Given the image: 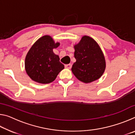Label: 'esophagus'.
<instances>
[{"instance_id":"34e87169","label":"esophagus","mask_w":135,"mask_h":135,"mask_svg":"<svg viewBox=\"0 0 135 135\" xmlns=\"http://www.w3.org/2000/svg\"><path fill=\"white\" fill-rule=\"evenodd\" d=\"M72 67V65L71 64H67V65H65V67L66 68H68V69H70Z\"/></svg>"}]
</instances>
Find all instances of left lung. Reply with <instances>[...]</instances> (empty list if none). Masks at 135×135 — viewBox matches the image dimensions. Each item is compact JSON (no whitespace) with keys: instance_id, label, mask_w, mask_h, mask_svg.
Wrapping results in <instances>:
<instances>
[{"instance_id":"1","label":"left lung","mask_w":135,"mask_h":135,"mask_svg":"<svg viewBox=\"0 0 135 135\" xmlns=\"http://www.w3.org/2000/svg\"><path fill=\"white\" fill-rule=\"evenodd\" d=\"M74 48L76 61L71 71L76 78L85 83L99 79L105 70L106 62L98 43L89 36H83Z\"/></svg>"}]
</instances>
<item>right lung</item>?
Listing matches in <instances>:
<instances>
[{"instance_id": "add662e5", "label": "right lung", "mask_w": 135, "mask_h": 135, "mask_svg": "<svg viewBox=\"0 0 135 135\" xmlns=\"http://www.w3.org/2000/svg\"><path fill=\"white\" fill-rule=\"evenodd\" d=\"M60 43L55 42L49 35L38 38L32 45L25 59V69L31 80L37 83L47 84L54 81L64 65L59 61L53 49Z\"/></svg>"}]
</instances>
